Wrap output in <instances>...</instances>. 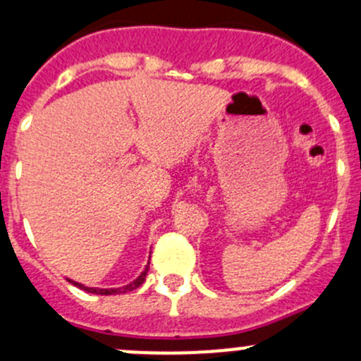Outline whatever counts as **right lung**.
Instances as JSON below:
<instances>
[{"instance_id":"add662e5","label":"right lung","mask_w":361,"mask_h":361,"mask_svg":"<svg viewBox=\"0 0 361 361\" xmlns=\"http://www.w3.org/2000/svg\"><path fill=\"white\" fill-rule=\"evenodd\" d=\"M148 271H150V262H148V265H145L143 272H141V274L137 276V278L134 279V281H130L129 285L120 286V288H90V286L82 285V283H76V281H73V279H68V281L73 283V285H75V286H78V288L85 290V292H89V293H96V295H118V293L133 292V290H136L137 286L143 285L145 278H147V274H148Z\"/></svg>"}]
</instances>
